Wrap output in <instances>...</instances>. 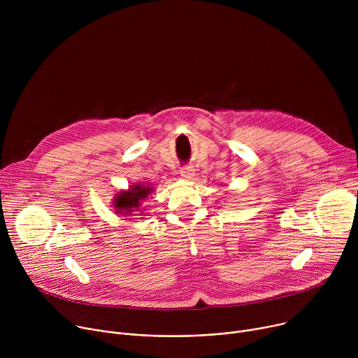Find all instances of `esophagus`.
<instances>
[{"label":"esophagus","instance_id":"obj_1","mask_svg":"<svg viewBox=\"0 0 358 358\" xmlns=\"http://www.w3.org/2000/svg\"><path fill=\"white\" fill-rule=\"evenodd\" d=\"M180 174H181L184 178L191 180V178L194 177V169H192V167H184V169H181Z\"/></svg>","mask_w":358,"mask_h":358}]
</instances>
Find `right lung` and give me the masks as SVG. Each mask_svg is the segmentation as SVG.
I'll list each match as a JSON object with an SVG mask.
<instances>
[{
    "label": "right lung",
    "instance_id": "obj_1",
    "mask_svg": "<svg viewBox=\"0 0 358 358\" xmlns=\"http://www.w3.org/2000/svg\"><path fill=\"white\" fill-rule=\"evenodd\" d=\"M151 192H152V188L150 185H143V184H136V185H131L127 191H120L115 196V202H113L116 214H120L122 217H130L133 213H137L140 210L141 201L145 199Z\"/></svg>",
    "mask_w": 358,
    "mask_h": 358
}]
</instances>
